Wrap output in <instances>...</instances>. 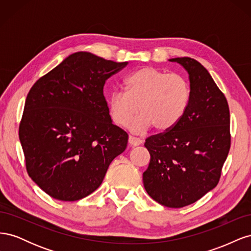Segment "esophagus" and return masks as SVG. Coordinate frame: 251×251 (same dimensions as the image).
Returning a JSON list of instances; mask_svg holds the SVG:
<instances>
[{
    "label": "esophagus",
    "mask_w": 251,
    "mask_h": 251,
    "mask_svg": "<svg viewBox=\"0 0 251 251\" xmlns=\"http://www.w3.org/2000/svg\"><path fill=\"white\" fill-rule=\"evenodd\" d=\"M128 144L131 147H138L140 144H142V140L139 138L133 137V136H128Z\"/></svg>",
    "instance_id": "34e87169"
}]
</instances>
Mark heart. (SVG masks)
<instances>
[{"mask_svg":"<svg viewBox=\"0 0 251 251\" xmlns=\"http://www.w3.org/2000/svg\"><path fill=\"white\" fill-rule=\"evenodd\" d=\"M124 91H114L108 107L114 124L126 126L138 112L132 128L143 132L151 126L158 132L169 131L184 115L191 88L179 74H169L154 67H142L128 74L124 80Z\"/></svg>","mask_w":251,"mask_h":251,"instance_id":"obj_1","label":"heart"}]
</instances>
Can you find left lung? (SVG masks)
I'll return each mask as SVG.
<instances>
[{
    "mask_svg": "<svg viewBox=\"0 0 251 251\" xmlns=\"http://www.w3.org/2000/svg\"><path fill=\"white\" fill-rule=\"evenodd\" d=\"M188 74L191 100L179 123L144 143L151 155L143 185L164 206L184 207L214 189L230 148L229 108L209 72L189 57L170 58Z\"/></svg>",
    "mask_w": 251,
    "mask_h": 251,
    "instance_id": "1",
    "label": "left lung"
}]
</instances>
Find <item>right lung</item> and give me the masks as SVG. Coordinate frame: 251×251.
<instances>
[{"label": "right lung", "mask_w": 251, "mask_h": 251, "mask_svg": "<svg viewBox=\"0 0 251 251\" xmlns=\"http://www.w3.org/2000/svg\"><path fill=\"white\" fill-rule=\"evenodd\" d=\"M126 65L75 52L29 91L20 141L29 176L52 198L92 194L126 150L127 134L113 125L103 86Z\"/></svg>", "instance_id": "add662e5"}]
</instances>
